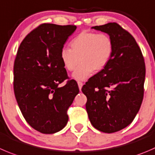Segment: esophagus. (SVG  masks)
I'll list each match as a JSON object with an SVG mask.
<instances>
[{
  "mask_svg": "<svg viewBox=\"0 0 155 155\" xmlns=\"http://www.w3.org/2000/svg\"><path fill=\"white\" fill-rule=\"evenodd\" d=\"M82 85H83V83H82V82H78V86H79V90H81L82 89Z\"/></svg>",
  "mask_w": 155,
  "mask_h": 155,
  "instance_id": "34e87169",
  "label": "esophagus"
}]
</instances>
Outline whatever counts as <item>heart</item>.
I'll return each mask as SVG.
<instances>
[{
    "label": "heart",
    "mask_w": 155,
    "mask_h": 155,
    "mask_svg": "<svg viewBox=\"0 0 155 155\" xmlns=\"http://www.w3.org/2000/svg\"><path fill=\"white\" fill-rule=\"evenodd\" d=\"M71 49L64 48L60 54L61 63L68 71H73V78L84 81L89 78L93 71L98 72L108 64L113 57L114 41L104 33L82 31L70 42Z\"/></svg>",
    "instance_id": "b5f03b06"
}]
</instances>
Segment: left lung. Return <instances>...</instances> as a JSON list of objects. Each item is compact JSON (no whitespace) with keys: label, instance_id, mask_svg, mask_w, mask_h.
I'll return each instance as SVG.
<instances>
[{"label":"left lung","instance_id":"8db88e82","mask_svg":"<svg viewBox=\"0 0 155 155\" xmlns=\"http://www.w3.org/2000/svg\"><path fill=\"white\" fill-rule=\"evenodd\" d=\"M107 33L114 41L107 65L82 87L90 122L99 131L112 133L130 125L144 96L145 65L133 36L117 22L92 27Z\"/></svg>","mask_w":155,"mask_h":155}]
</instances>
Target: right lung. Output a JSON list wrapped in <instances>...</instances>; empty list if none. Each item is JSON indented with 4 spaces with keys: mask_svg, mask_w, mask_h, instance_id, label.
Returning <instances> with one entry per match:
<instances>
[{
    "mask_svg": "<svg viewBox=\"0 0 155 155\" xmlns=\"http://www.w3.org/2000/svg\"><path fill=\"white\" fill-rule=\"evenodd\" d=\"M73 25L43 23L25 37L13 66V89L26 122L44 134L59 132L68 121L67 110L79 89L68 80L60 58L61 49L76 30Z\"/></svg>",
    "mask_w": 155,
    "mask_h": 155,
    "instance_id": "add662e5",
    "label": "right lung"
}]
</instances>
